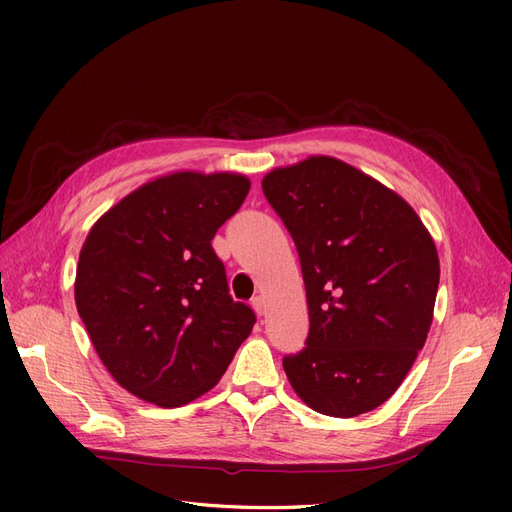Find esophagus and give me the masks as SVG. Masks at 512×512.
<instances>
[{
	"label": "esophagus",
	"mask_w": 512,
	"mask_h": 512,
	"mask_svg": "<svg viewBox=\"0 0 512 512\" xmlns=\"http://www.w3.org/2000/svg\"><path fill=\"white\" fill-rule=\"evenodd\" d=\"M252 307L256 309L258 316H265L267 314V301H265V297H260V294L252 299Z\"/></svg>",
	"instance_id": "1"
}]
</instances>
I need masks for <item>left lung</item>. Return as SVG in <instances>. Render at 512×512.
I'll return each instance as SVG.
<instances>
[{
  "label": "left lung",
  "mask_w": 512,
  "mask_h": 512,
  "mask_svg": "<svg viewBox=\"0 0 512 512\" xmlns=\"http://www.w3.org/2000/svg\"><path fill=\"white\" fill-rule=\"evenodd\" d=\"M262 192L297 245L307 292L305 348L284 356L294 393L337 418L382 406L431 327V235L404 198L329 156L271 170Z\"/></svg>",
  "instance_id": "obj_1"
}]
</instances>
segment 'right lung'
I'll return each mask as SVG.
<instances>
[{"label": "right lung", "mask_w": 512, "mask_h": 512, "mask_svg": "<svg viewBox=\"0 0 512 512\" xmlns=\"http://www.w3.org/2000/svg\"><path fill=\"white\" fill-rule=\"evenodd\" d=\"M250 192L235 173L181 170L121 198L89 230L74 299L100 361L162 408L213 389L256 314L232 301L211 239Z\"/></svg>", "instance_id": "obj_1"}]
</instances>
